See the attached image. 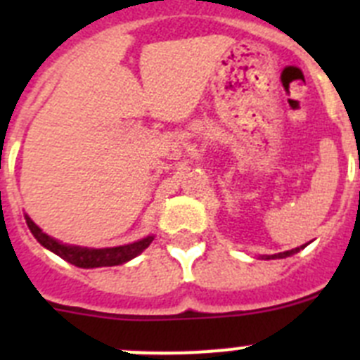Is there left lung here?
Returning <instances> with one entry per match:
<instances>
[{
  "label": "left lung",
  "mask_w": 360,
  "mask_h": 360,
  "mask_svg": "<svg viewBox=\"0 0 360 360\" xmlns=\"http://www.w3.org/2000/svg\"><path fill=\"white\" fill-rule=\"evenodd\" d=\"M308 245V243H307ZM307 245H301V247H295V249L292 250H285V252H278V254H272V256H262V259H283V257H288V256H294V254H297L299 250L304 249Z\"/></svg>",
  "instance_id": "obj_1"
}]
</instances>
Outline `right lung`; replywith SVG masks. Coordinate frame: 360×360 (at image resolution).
Masks as SVG:
<instances>
[{"instance_id":"add662e5","label":"right lung","mask_w":360,"mask_h":360,"mask_svg":"<svg viewBox=\"0 0 360 360\" xmlns=\"http://www.w3.org/2000/svg\"><path fill=\"white\" fill-rule=\"evenodd\" d=\"M27 219V225L30 229V232L34 234L37 241L43 245L44 249L50 250V252L57 254L59 257H63L65 262L72 263L75 266H81V269H98V266H117L128 263L129 259L136 257L139 254L144 252L148 249L151 241L155 240L153 234L142 238L139 241H133L128 245H119V247H104V249H94V247H81V245H68L63 243V241L56 240V238L49 236L46 232L41 231L28 214H25Z\"/></svg>"}]
</instances>
